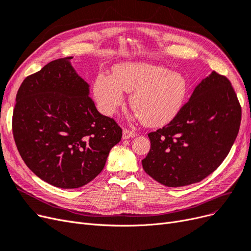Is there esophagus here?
<instances>
[{"label": "esophagus", "mask_w": 251, "mask_h": 251, "mask_svg": "<svg viewBox=\"0 0 251 251\" xmlns=\"http://www.w3.org/2000/svg\"><path fill=\"white\" fill-rule=\"evenodd\" d=\"M134 136H135V132L128 130V129H124L123 130V133H122L123 140H128V139H130V137H134Z\"/></svg>", "instance_id": "1"}]
</instances>
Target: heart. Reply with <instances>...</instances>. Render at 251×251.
I'll list each match as a JSON object with an SVG mask.
<instances>
[{
  "mask_svg": "<svg viewBox=\"0 0 251 251\" xmlns=\"http://www.w3.org/2000/svg\"><path fill=\"white\" fill-rule=\"evenodd\" d=\"M94 97L101 112L112 116L132 93L130 105L135 118L150 127L163 126L178 115L187 98L189 84L178 72L149 62H123L114 75L99 74L94 82Z\"/></svg>",
  "mask_w": 251,
  "mask_h": 251,
  "instance_id": "b5f03b06",
  "label": "heart"
}]
</instances>
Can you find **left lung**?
<instances>
[{
  "mask_svg": "<svg viewBox=\"0 0 251 251\" xmlns=\"http://www.w3.org/2000/svg\"><path fill=\"white\" fill-rule=\"evenodd\" d=\"M241 106L229 80L212 72L166 127L148 134L143 169L166 187L204 179L227 156L238 135Z\"/></svg>",
  "mask_w": 251,
  "mask_h": 251,
  "instance_id": "8db88e82",
  "label": "left lung"
}]
</instances>
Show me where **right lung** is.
Instances as JSON below:
<instances>
[{
	"mask_svg": "<svg viewBox=\"0 0 251 251\" xmlns=\"http://www.w3.org/2000/svg\"><path fill=\"white\" fill-rule=\"evenodd\" d=\"M71 60H53L24 80L12 118L23 160L40 179L61 189L92 181L122 137L115 121L97 110L90 84Z\"/></svg>",
	"mask_w": 251,
	"mask_h": 251,
	"instance_id": "add662e5",
	"label": "right lung"
}]
</instances>
